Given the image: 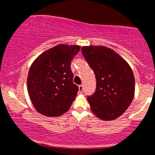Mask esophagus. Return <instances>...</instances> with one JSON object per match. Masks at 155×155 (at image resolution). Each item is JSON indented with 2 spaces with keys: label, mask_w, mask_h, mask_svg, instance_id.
I'll list each match as a JSON object with an SVG mask.
<instances>
[{
  "label": "esophagus",
  "mask_w": 155,
  "mask_h": 155,
  "mask_svg": "<svg viewBox=\"0 0 155 155\" xmlns=\"http://www.w3.org/2000/svg\"><path fill=\"white\" fill-rule=\"evenodd\" d=\"M83 85H80L79 86V93H83Z\"/></svg>",
  "instance_id": "esophagus-1"
}]
</instances>
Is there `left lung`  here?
<instances>
[{
	"label": "left lung",
	"mask_w": 155,
	"mask_h": 155,
	"mask_svg": "<svg viewBox=\"0 0 155 155\" xmlns=\"http://www.w3.org/2000/svg\"><path fill=\"white\" fill-rule=\"evenodd\" d=\"M82 53L97 80L94 93L87 97L92 111L104 120L117 118L134 98L135 83L131 68L114 50L107 47H82Z\"/></svg>",
	"instance_id": "left-lung-1"
}]
</instances>
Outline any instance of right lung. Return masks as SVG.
I'll return each mask as SVG.
<instances>
[{
	"mask_svg": "<svg viewBox=\"0 0 155 155\" xmlns=\"http://www.w3.org/2000/svg\"><path fill=\"white\" fill-rule=\"evenodd\" d=\"M79 49V45H58L41 54L31 65L28 91L40 114L58 117L70 108L79 90L72 82L71 61Z\"/></svg>",
	"mask_w": 155,
	"mask_h": 155,
	"instance_id": "1",
	"label": "right lung"
}]
</instances>
